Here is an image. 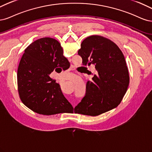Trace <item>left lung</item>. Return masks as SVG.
<instances>
[{
  "mask_svg": "<svg viewBox=\"0 0 152 152\" xmlns=\"http://www.w3.org/2000/svg\"><path fill=\"white\" fill-rule=\"evenodd\" d=\"M78 55L83 65L94 64L96 75L86 83V94L76 114L96 116L118 106L128 90L129 76L124 56L115 43L99 35L87 37Z\"/></svg>",
  "mask_w": 152,
  "mask_h": 152,
  "instance_id": "obj_1",
  "label": "left lung"
}]
</instances>
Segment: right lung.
<instances>
[{
	"label": "right lung",
	"mask_w": 152,
	"mask_h": 152,
	"mask_svg": "<svg viewBox=\"0 0 152 152\" xmlns=\"http://www.w3.org/2000/svg\"><path fill=\"white\" fill-rule=\"evenodd\" d=\"M69 66L60 43L56 39L42 38L31 43L24 50L17 72L22 102L33 112L46 115L62 113L65 109L72 110L60 85L50 77L53 70H66Z\"/></svg>",
	"instance_id": "1"
}]
</instances>
